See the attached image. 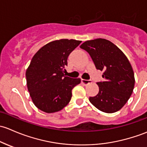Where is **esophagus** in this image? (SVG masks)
<instances>
[{
	"label": "esophagus",
	"instance_id": "obj_1",
	"mask_svg": "<svg viewBox=\"0 0 147 147\" xmlns=\"http://www.w3.org/2000/svg\"><path fill=\"white\" fill-rule=\"evenodd\" d=\"M81 82L85 85H88L90 83H91V80H85V79H81Z\"/></svg>",
	"mask_w": 147,
	"mask_h": 147
}]
</instances>
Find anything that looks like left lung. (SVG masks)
Listing matches in <instances>:
<instances>
[{
	"label": "left lung",
	"mask_w": 147,
	"mask_h": 147,
	"mask_svg": "<svg viewBox=\"0 0 147 147\" xmlns=\"http://www.w3.org/2000/svg\"><path fill=\"white\" fill-rule=\"evenodd\" d=\"M90 54L97 69L103 71V81L97 83L99 92L89 100L107 113L118 111L133 92L134 75L129 60L116 45L105 39H96L80 46Z\"/></svg>",
	"instance_id": "8db88e82"
}]
</instances>
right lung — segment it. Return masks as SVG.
Here are the masks:
<instances>
[{"label":"right lung","mask_w":147,"mask_h":147,"mask_svg":"<svg viewBox=\"0 0 147 147\" xmlns=\"http://www.w3.org/2000/svg\"><path fill=\"white\" fill-rule=\"evenodd\" d=\"M81 41L62 39L47 44L36 53L26 71L27 86L35 106L52 113L62 110L72 96L80 78L66 76L67 59Z\"/></svg>","instance_id":"add662e5"}]
</instances>
